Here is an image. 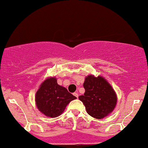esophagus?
Here are the masks:
<instances>
[{
    "label": "esophagus",
    "mask_w": 148,
    "mask_h": 148,
    "mask_svg": "<svg viewBox=\"0 0 148 148\" xmlns=\"http://www.w3.org/2000/svg\"><path fill=\"white\" fill-rule=\"evenodd\" d=\"M73 95H74V96H75L76 98H78V93H77V92H75V93H73Z\"/></svg>",
    "instance_id": "1"
}]
</instances>
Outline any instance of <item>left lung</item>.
<instances>
[{
	"mask_svg": "<svg viewBox=\"0 0 148 148\" xmlns=\"http://www.w3.org/2000/svg\"><path fill=\"white\" fill-rule=\"evenodd\" d=\"M84 95L79 96L88 115L102 119L111 114L117 104V95L108 81L102 76L89 75L83 84Z\"/></svg>",
	"mask_w": 148,
	"mask_h": 148,
	"instance_id": "8db88e82",
	"label": "left lung"
}]
</instances>
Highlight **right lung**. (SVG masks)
I'll return each mask as SVG.
<instances>
[{
	"instance_id": "1",
	"label": "right lung",
	"mask_w": 148,
	"mask_h": 148,
	"mask_svg": "<svg viewBox=\"0 0 148 148\" xmlns=\"http://www.w3.org/2000/svg\"><path fill=\"white\" fill-rule=\"evenodd\" d=\"M64 86L57 84V78H46L40 84L35 95L36 106L43 115L56 118L65 110L66 106L76 99Z\"/></svg>"
}]
</instances>
